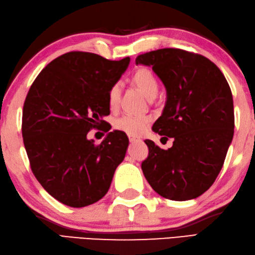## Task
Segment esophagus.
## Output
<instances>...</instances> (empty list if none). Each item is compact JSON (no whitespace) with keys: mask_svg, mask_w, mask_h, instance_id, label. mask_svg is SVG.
Here are the masks:
<instances>
[{"mask_svg":"<svg viewBox=\"0 0 255 255\" xmlns=\"http://www.w3.org/2000/svg\"><path fill=\"white\" fill-rule=\"evenodd\" d=\"M128 140H129V142H131V143L140 142V138H137V137H135V136H132V135L128 136Z\"/></svg>","mask_w":255,"mask_h":255,"instance_id":"1","label":"esophagus"}]
</instances>
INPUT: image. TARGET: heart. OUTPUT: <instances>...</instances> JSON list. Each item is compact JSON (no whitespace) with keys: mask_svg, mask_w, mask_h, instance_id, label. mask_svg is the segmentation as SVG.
Instances as JSON below:
<instances>
[{"mask_svg":"<svg viewBox=\"0 0 255 255\" xmlns=\"http://www.w3.org/2000/svg\"><path fill=\"white\" fill-rule=\"evenodd\" d=\"M133 83L136 85V88L141 91L144 97L150 100L151 98H155L158 92V82L156 76L153 74V72L147 68L138 69L133 74ZM120 85L118 83L113 84L109 90L108 101L111 109L117 107L118 101L120 98ZM151 123L150 117H135V115H124L120 118L115 122V128L119 131L128 134L132 136L141 135L147 129Z\"/></svg>","mask_w":255,"mask_h":255,"instance_id":"1","label":"heart"}]
</instances>
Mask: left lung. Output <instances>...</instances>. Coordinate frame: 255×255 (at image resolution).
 <instances>
[{"mask_svg":"<svg viewBox=\"0 0 255 255\" xmlns=\"http://www.w3.org/2000/svg\"><path fill=\"white\" fill-rule=\"evenodd\" d=\"M135 63L152 66L166 89L165 107L152 129L174 137L167 150L144 141L148 156L142 162L143 174L163 198H198L214 183L233 138V98L228 81L205 56L180 49L144 53Z\"/></svg>","mask_w":255,"mask_h":255,"instance_id":"left-lung-1","label":"left lung"}]
</instances>
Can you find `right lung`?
Instances as JSON below:
<instances>
[{
	"instance_id": "obj_1",
	"label": "right lung",
	"mask_w": 255,
	"mask_h": 255,
	"mask_svg": "<svg viewBox=\"0 0 255 255\" xmlns=\"http://www.w3.org/2000/svg\"><path fill=\"white\" fill-rule=\"evenodd\" d=\"M129 57L111 61L89 52H69L50 62L26 95L22 135L33 174L44 190L72 208L98 202L108 193L128 138L110 132L88 140L110 114L109 90L121 78Z\"/></svg>"
}]
</instances>
